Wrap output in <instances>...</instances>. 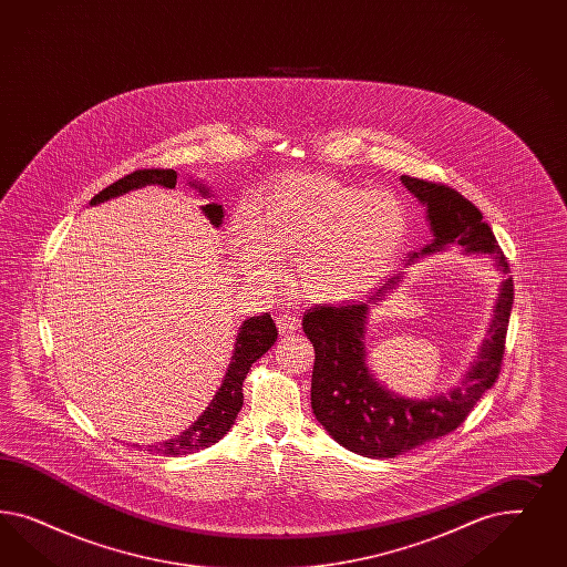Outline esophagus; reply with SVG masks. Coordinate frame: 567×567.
<instances>
[{
    "mask_svg": "<svg viewBox=\"0 0 567 567\" xmlns=\"http://www.w3.org/2000/svg\"><path fill=\"white\" fill-rule=\"evenodd\" d=\"M276 327L280 330V334H292L299 328V320L292 311H280L276 316Z\"/></svg>",
    "mask_w": 567,
    "mask_h": 567,
    "instance_id": "1",
    "label": "esophagus"
}]
</instances>
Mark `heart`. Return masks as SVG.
Instances as JSON below:
<instances>
[{
    "label": "heart",
    "mask_w": 567,
    "mask_h": 567,
    "mask_svg": "<svg viewBox=\"0 0 567 567\" xmlns=\"http://www.w3.org/2000/svg\"><path fill=\"white\" fill-rule=\"evenodd\" d=\"M410 237V212L389 190L324 174H291L272 185L256 220L237 216L233 243L256 275L295 261V285L311 301L337 303L370 287Z\"/></svg>",
    "instance_id": "obj_1"
}]
</instances>
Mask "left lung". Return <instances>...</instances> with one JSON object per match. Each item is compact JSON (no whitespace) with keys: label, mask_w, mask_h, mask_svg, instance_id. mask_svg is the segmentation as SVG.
I'll return each mask as SVG.
<instances>
[{"label":"left lung","mask_w":567,"mask_h":567,"mask_svg":"<svg viewBox=\"0 0 567 567\" xmlns=\"http://www.w3.org/2000/svg\"><path fill=\"white\" fill-rule=\"evenodd\" d=\"M401 183L420 204L429 207L426 214L434 233V240L420 254L413 251L408 264L420 256L441 251L449 243H460L467 251L488 254L498 270L509 275V264L491 226L482 223L481 209L462 193L443 183L413 176H401ZM396 282L399 276L389 278L370 295V301L374 303ZM512 306L514 280L507 278L498 289L495 318L478 360L457 389L429 401L393 395L370 374L365 365V318L370 308L365 301L308 309L303 316V332L316 351L311 374L313 415L339 445L377 460L403 455L460 429L481 396L497 382Z\"/></svg>","instance_id":"obj_1"}]
</instances>
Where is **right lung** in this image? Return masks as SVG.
I'll use <instances>...</instances> for the list:
<instances>
[{"label": "right lung", "mask_w": 567, "mask_h": 567, "mask_svg": "<svg viewBox=\"0 0 567 567\" xmlns=\"http://www.w3.org/2000/svg\"><path fill=\"white\" fill-rule=\"evenodd\" d=\"M145 185H159V187H166V189H174L176 187V172L164 171V168H143V171L131 172V174L122 176L121 181H116L110 187L100 190L91 199V206L102 204V202L112 199V197H118L122 193L145 187ZM197 189L204 195L207 193L206 187H197ZM202 209H204L207 220L214 226L223 224V206L206 204ZM276 339H278V330H276L275 320L270 318V313L254 316V318L245 320L239 334H237L235 353H233V360L228 363V372L224 377L223 386L218 389V393L207 405L206 412L202 413L197 417V422L185 430L183 434L174 436L166 443L147 446V451L174 457V455L195 453L199 449H206V446L218 443L224 434L233 429V424L237 420V413L243 408V382L247 378L251 363L258 361L276 343Z\"/></svg>", "instance_id": "add662e5"}]
</instances>
